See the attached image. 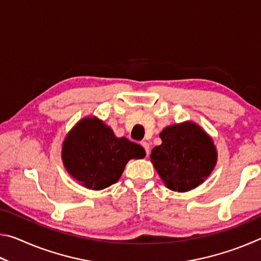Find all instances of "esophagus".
I'll list each match as a JSON object with an SVG mask.
<instances>
[{
    "label": "esophagus",
    "mask_w": 261,
    "mask_h": 261,
    "mask_svg": "<svg viewBox=\"0 0 261 261\" xmlns=\"http://www.w3.org/2000/svg\"><path fill=\"white\" fill-rule=\"evenodd\" d=\"M141 146L145 148V151H146V154L148 155V154H149V144L147 143V141H141Z\"/></svg>",
    "instance_id": "obj_1"
}]
</instances>
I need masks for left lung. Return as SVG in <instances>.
<instances>
[{
    "mask_svg": "<svg viewBox=\"0 0 261 261\" xmlns=\"http://www.w3.org/2000/svg\"><path fill=\"white\" fill-rule=\"evenodd\" d=\"M160 138L149 156L166 187L188 192L204 183L218 162L213 138L192 121L166 126Z\"/></svg>",
    "mask_w": 261,
    "mask_h": 261,
    "instance_id": "obj_1",
    "label": "left lung"
}]
</instances>
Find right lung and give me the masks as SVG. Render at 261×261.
Here are the masks:
<instances>
[{"mask_svg": "<svg viewBox=\"0 0 261 261\" xmlns=\"http://www.w3.org/2000/svg\"><path fill=\"white\" fill-rule=\"evenodd\" d=\"M146 155L140 145L115 136L96 116H86L70 130L62 144L61 158L69 175L90 190L115 184L131 159Z\"/></svg>", "mask_w": 261, "mask_h": 261, "instance_id": "right-lung-1", "label": "right lung"}]
</instances>
